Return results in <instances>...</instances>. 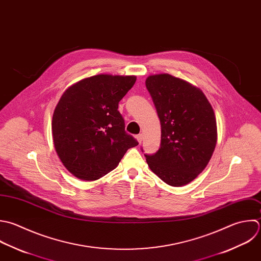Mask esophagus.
Segmentation results:
<instances>
[{"label":"esophagus","instance_id":"1","mask_svg":"<svg viewBox=\"0 0 261 261\" xmlns=\"http://www.w3.org/2000/svg\"><path fill=\"white\" fill-rule=\"evenodd\" d=\"M136 139L138 140V142H139V143H141V142H142V139H143L142 134H138V135L136 136Z\"/></svg>","mask_w":261,"mask_h":261}]
</instances>
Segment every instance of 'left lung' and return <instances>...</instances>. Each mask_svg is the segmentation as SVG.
<instances>
[{
  "label": "left lung",
  "mask_w": 261,
  "mask_h": 261,
  "mask_svg": "<svg viewBox=\"0 0 261 261\" xmlns=\"http://www.w3.org/2000/svg\"><path fill=\"white\" fill-rule=\"evenodd\" d=\"M145 85L162 127L161 147L145 154L147 165L168 185H187L205 169L217 144L213 107L199 88L170 74L148 76Z\"/></svg>",
  "instance_id": "obj_1"
}]
</instances>
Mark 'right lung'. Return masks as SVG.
<instances>
[{
  "mask_svg": "<svg viewBox=\"0 0 261 261\" xmlns=\"http://www.w3.org/2000/svg\"><path fill=\"white\" fill-rule=\"evenodd\" d=\"M135 81L136 76L95 75L71 85L61 96L53 115V139L61 162L75 177L97 180L138 145L125 131L118 111Z\"/></svg>",
  "mask_w": 261,
  "mask_h": 261,
  "instance_id": "add662e5",
  "label": "right lung"
}]
</instances>
